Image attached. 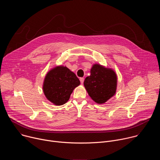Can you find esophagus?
<instances>
[{
	"label": "esophagus",
	"mask_w": 160,
	"mask_h": 160,
	"mask_svg": "<svg viewBox=\"0 0 160 160\" xmlns=\"http://www.w3.org/2000/svg\"><path fill=\"white\" fill-rule=\"evenodd\" d=\"M80 83L82 84L84 82V78H80Z\"/></svg>",
	"instance_id": "esophagus-1"
}]
</instances>
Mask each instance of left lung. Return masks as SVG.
<instances>
[{"label": "left lung", "mask_w": 160, "mask_h": 160, "mask_svg": "<svg viewBox=\"0 0 160 160\" xmlns=\"http://www.w3.org/2000/svg\"><path fill=\"white\" fill-rule=\"evenodd\" d=\"M117 80V73L111 68L94 64L83 85L91 99L98 104H104L115 95Z\"/></svg>", "instance_id": "8db88e82"}]
</instances>
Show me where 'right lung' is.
Segmentation results:
<instances>
[{"instance_id": "add662e5", "label": "right lung", "mask_w": 160, "mask_h": 160, "mask_svg": "<svg viewBox=\"0 0 160 160\" xmlns=\"http://www.w3.org/2000/svg\"><path fill=\"white\" fill-rule=\"evenodd\" d=\"M80 84L76 75L66 66H56L49 70L43 83L44 95L52 104L61 106L69 100L75 88Z\"/></svg>"}]
</instances>
